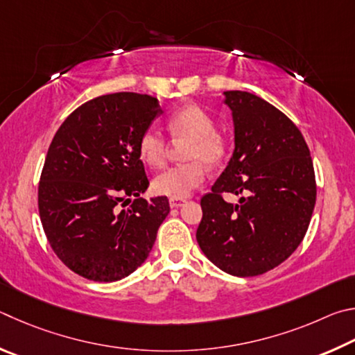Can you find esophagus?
<instances>
[{"label": "esophagus", "instance_id": "34e87169", "mask_svg": "<svg viewBox=\"0 0 355 355\" xmlns=\"http://www.w3.org/2000/svg\"><path fill=\"white\" fill-rule=\"evenodd\" d=\"M184 202H185V200H182V198H171L170 200V207H181V206H184Z\"/></svg>", "mask_w": 355, "mask_h": 355}]
</instances>
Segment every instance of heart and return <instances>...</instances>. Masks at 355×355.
I'll return each mask as SVG.
<instances>
[{"label": "heart", "instance_id": "obj_1", "mask_svg": "<svg viewBox=\"0 0 355 355\" xmlns=\"http://www.w3.org/2000/svg\"><path fill=\"white\" fill-rule=\"evenodd\" d=\"M216 120L201 105L187 104L168 116L166 129L173 140L184 141L182 165L168 168L154 178L155 193L171 198H187L206 179V166L221 164L227 155V137L215 128ZM139 155L148 166L164 168L168 159V143L159 130L148 128L139 139Z\"/></svg>", "mask_w": 355, "mask_h": 355}]
</instances>
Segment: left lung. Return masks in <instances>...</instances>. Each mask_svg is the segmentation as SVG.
<instances>
[{
  "mask_svg": "<svg viewBox=\"0 0 355 355\" xmlns=\"http://www.w3.org/2000/svg\"><path fill=\"white\" fill-rule=\"evenodd\" d=\"M235 149L201 198L198 245L210 262L239 277L259 276L287 260L306 235L316 201L313 162L301 130L257 95L226 92ZM223 193L241 194L239 205Z\"/></svg>",
  "mask_w": 355,
  "mask_h": 355,
  "instance_id": "8db88e82",
  "label": "left lung"
}]
</instances>
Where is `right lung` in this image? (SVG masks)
<instances>
[{
    "label": "right lung",
    "mask_w": 355,
    "mask_h": 355,
    "mask_svg": "<svg viewBox=\"0 0 355 355\" xmlns=\"http://www.w3.org/2000/svg\"><path fill=\"white\" fill-rule=\"evenodd\" d=\"M157 98L118 92L73 110L55 132L39 182L43 231L62 263L95 282H114L145 262L170 214L166 196L143 200L149 181L139 139ZM136 200L128 211V196Z\"/></svg>",
    "instance_id": "1"
}]
</instances>
